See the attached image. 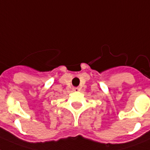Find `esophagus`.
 Returning a JSON list of instances; mask_svg holds the SVG:
<instances>
[{
	"label": "esophagus",
	"mask_w": 150,
	"mask_h": 150,
	"mask_svg": "<svg viewBox=\"0 0 150 150\" xmlns=\"http://www.w3.org/2000/svg\"><path fill=\"white\" fill-rule=\"evenodd\" d=\"M73 91H79V88H73Z\"/></svg>",
	"instance_id": "esophagus-1"
}]
</instances>
